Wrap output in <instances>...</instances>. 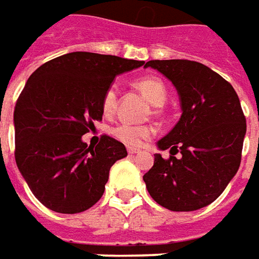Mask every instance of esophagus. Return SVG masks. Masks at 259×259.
<instances>
[{
	"mask_svg": "<svg viewBox=\"0 0 259 259\" xmlns=\"http://www.w3.org/2000/svg\"><path fill=\"white\" fill-rule=\"evenodd\" d=\"M127 153L129 155H136V153H139V150L135 149V147H127Z\"/></svg>",
	"mask_w": 259,
	"mask_h": 259,
	"instance_id": "esophagus-1",
	"label": "esophagus"
}]
</instances>
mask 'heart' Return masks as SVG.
Instances as JSON below:
<instances>
[{"label": "heart", "instance_id": "b5f03b06", "mask_svg": "<svg viewBox=\"0 0 259 259\" xmlns=\"http://www.w3.org/2000/svg\"><path fill=\"white\" fill-rule=\"evenodd\" d=\"M135 87L138 89L140 93L146 97L149 102L153 106H163V103L167 99V89L165 83L155 76H146L135 80ZM117 107V92L114 87H110L103 94L102 109L104 116H113ZM112 135L121 143L127 146L138 147L140 146L147 138L152 136L153 129L146 124H130V123H120L114 126L112 130Z\"/></svg>", "mask_w": 259, "mask_h": 259}]
</instances>
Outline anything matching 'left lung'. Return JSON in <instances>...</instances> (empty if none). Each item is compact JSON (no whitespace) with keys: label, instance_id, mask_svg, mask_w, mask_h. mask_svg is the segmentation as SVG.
<instances>
[{"label":"left lung","instance_id":"1","mask_svg":"<svg viewBox=\"0 0 259 259\" xmlns=\"http://www.w3.org/2000/svg\"><path fill=\"white\" fill-rule=\"evenodd\" d=\"M145 67L156 68L174 83L182 116L157 142L160 150L170 149L169 157L155 155L143 181L166 209H201L225 191L241 163L246 121L238 94L224 77L198 61L150 60Z\"/></svg>","mask_w":259,"mask_h":259}]
</instances>
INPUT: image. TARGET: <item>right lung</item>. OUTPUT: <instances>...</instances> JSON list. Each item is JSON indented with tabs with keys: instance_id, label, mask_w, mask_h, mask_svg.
Masks as SVG:
<instances>
[{
	"instance_id": "add662e5",
	"label": "right lung",
	"mask_w": 259,
	"mask_h": 259,
	"mask_svg": "<svg viewBox=\"0 0 259 259\" xmlns=\"http://www.w3.org/2000/svg\"><path fill=\"white\" fill-rule=\"evenodd\" d=\"M143 61L76 51L32 73L15 103V162L34 196L49 209L78 213L102 198L109 170L127 156L103 135L97 146L81 136L102 120L103 94L114 77Z\"/></svg>"
}]
</instances>
